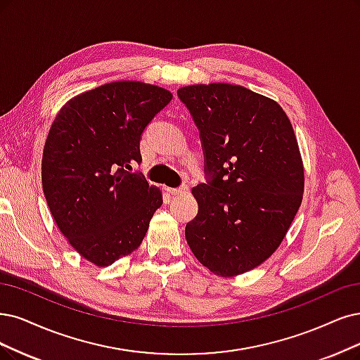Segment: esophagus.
Returning a JSON list of instances; mask_svg holds the SVG:
<instances>
[{"instance_id":"obj_1","label":"esophagus","mask_w":360,"mask_h":360,"mask_svg":"<svg viewBox=\"0 0 360 360\" xmlns=\"http://www.w3.org/2000/svg\"><path fill=\"white\" fill-rule=\"evenodd\" d=\"M172 195H187L188 194V187H185V185H184V187H179V188H169L167 190Z\"/></svg>"}]
</instances>
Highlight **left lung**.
Wrapping results in <instances>:
<instances>
[{
  "label": "left lung",
  "instance_id": "obj_1",
  "mask_svg": "<svg viewBox=\"0 0 360 360\" xmlns=\"http://www.w3.org/2000/svg\"><path fill=\"white\" fill-rule=\"evenodd\" d=\"M200 131L207 184L187 243L206 269L233 277L258 267L281 246L302 202L304 166L282 106L243 86L178 90Z\"/></svg>",
  "mask_w": 360,
  "mask_h": 360
}]
</instances>
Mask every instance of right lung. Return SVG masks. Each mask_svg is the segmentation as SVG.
<instances>
[{"label":"right lung","instance_id":"right-lung-1","mask_svg":"<svg viewBox=\"0 0 360 360\" xmlns=\"http://www.w3.org/2000/svg\"><path fill=\"white\" fill-rule=\"evenodd\" d=\"M172 101L163 87L114 82L66 102L43 151L41 181L49 209L70 245L98 267L138 249L163 205L131 165L148 123Z\"/></svg>","mask_w":360,"mask_h":360}]
</instances>
